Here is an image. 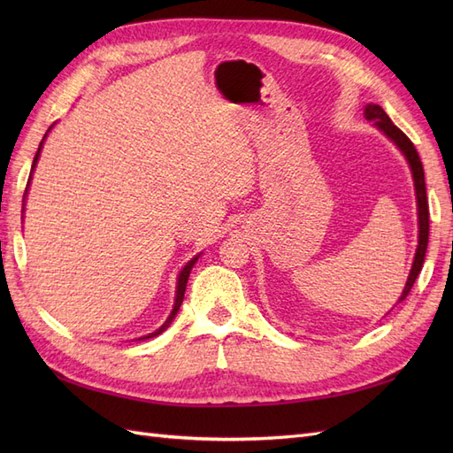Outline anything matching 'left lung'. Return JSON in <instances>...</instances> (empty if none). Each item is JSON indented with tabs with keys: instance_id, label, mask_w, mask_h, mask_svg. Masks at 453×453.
I'll list each match as a JSON object with an SVG mask.
<instances>
[{
	"instance_id": "left-lung-1",
	"label": "left lung",
	"mask_w": 453,
	"mask_h": 453,
	"mask_svg": "<svg viewBox=\"0 0 453 453\" xmlns=\"http://www.w3.org/2000/svg\"><path fill=\"white\" fill-rule=\"evenodd\" d=\"M365 115L368 120H374V125L386 132L389 138L399 145V149L404 153V157L410 162V168H412L414 173V183H416V196H418V215H419V242H418V251H416V258H414V265L412 270H410V276L406 281L404 291L399 298V303L408 296V293L412 291L414 281L418 278V273L421 272L423 266V260H425V251H427V243H429V202H427V193H425V175H423V164L421 158L418 155V150L414 147V143L410 142L408 135L401 130L396 128L391 119L388 117V113L383 111L380 105H366L365 107Z\"/></svg>"
}]
</instances>
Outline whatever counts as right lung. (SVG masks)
Segmentation results:
<instances>
[{
  "instance_id": "add662e5",
  "label": "right lung",
  "mask_w": 453,
  "mask_h": 453,
  "mask_svg": "<svg viewBox=\"0 0 453 453\" xmlns=\"http://www.w3.org/2000/svg\"><path fill=\"white\" fill-rule=\"evenodd\" d=\"M41 145H43V142H41ZM41 145H39V149H37V153H35V158H34V166L32 168H35V162H37V158H39V153H41ZM28 185H30V181H28ZM28 185H26V190H28ZM198 260V257H195L193 260H188L187 263V266L181 270V273H180V280H177V295H175V304H173V310H172V313H170V318L166 319V323H164L158 331H155V333H150L149 336H143V338H153V336H157V334H160L164 328H166L170 323H172V319L175 318L177 315V310H180V306H181V303H183V296H185V287H187V280H188V273H190V270H193V266H195V263Z\"/></svg>"
}]
</instances>
